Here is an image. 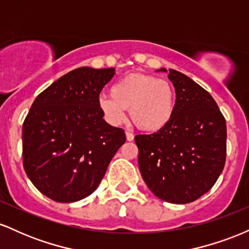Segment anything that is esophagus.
<instances>
[{"mask_svg": "<svg viewBox=\"0 0 249 249\" xmlns=\"http://www.w3.org/2000/svg\"><path fill=\"white\" fill-rule=\"evenodd\" d=\"M125 134H126V139L128 142H132L134 139V134L133 133H131V132H128V131H126Z\"/></svg>", "mask_w": 249, "mask_h": 249, "instance_id": "obj_1", "label": "esophagus"}]
</instances>
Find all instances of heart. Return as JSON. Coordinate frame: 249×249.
I'll return each mask as SVG.
<instances>
[{"label": "heart", "mask_w": 249, "mask_h": 249, "mask_svg": "<svg viewBox=\"0 0 249 249\" xmlns=\"http://www.w3.org/2000/svg\"><path fill=\"white\" fill-rule=\"evenodd\" d=\"M98 107L107 122L119 125L126 110L141 130L157 132L172 121L176 91L170 82L145 73H131L113 83L110 95H102Z\"/></svg>", "instance_id": "heart-1"}]
</instances>
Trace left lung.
Returning <instances> with one entry per match:
<instances>
[{"mask_svg":"<svg viewBox=\"0 0 249 249\" xmlns=\"http://www.w3.org/2000/svg\"><path fill=\"white\" fill-rule=\"evenodd\" d=\"M168 72L176 89L174 116L162 130L134 137L138 165L154 196L188 204L208 192L226 161L225 117L213 97L179 71Z\"/></svg>","mask_w":249,"mask_h":249,"instance_id":"obj_1","label":"left lung"}]
</instances>
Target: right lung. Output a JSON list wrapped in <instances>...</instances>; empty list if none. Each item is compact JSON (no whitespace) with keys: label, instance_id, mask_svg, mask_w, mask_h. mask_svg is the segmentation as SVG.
<instances>
[{"label":"right lung","instance_id":"right-lung-1","mask_svg":"<svg viewBox=\"0 0 249 249\" xmlns=\"http://www.w3.org/2000/svg\"><path fill=\"white\" fill-rule=\"evenodd\" d=\"M113 75V68L70 71L36 97L25 117L24 171L53 201L90 196L126 141L124 130L107 124L98 107L99 93Z\"/></svg>","mask_w":249,"mask_h":249}]
</instances>
